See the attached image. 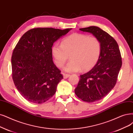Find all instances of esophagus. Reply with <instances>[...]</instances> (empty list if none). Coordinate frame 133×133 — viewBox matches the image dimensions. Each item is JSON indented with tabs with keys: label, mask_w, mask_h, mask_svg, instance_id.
<instances>
[{
	"label": "esophagus",
	"mask_w": 133,
	"mask_h": 133,
	"mask_svg": "<svg viewBox=\"0 0 133 133\" xmlns=\"http://www.w3.org/2000/svg\"><path fill=\"white\" fill-rule=\"evenodd\" d=\"M63 75V78H65V79H66V78H67L68 77L70 76V75L66 74V73H64Z\"/></svg>",
	"instance_id": "esophagus-1"
}]
</instances>
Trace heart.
<instances>
[{
    "instance_id": "obj_1",
    "label": "heart",
    "mask_w": 133,
    "mask_h": 133,
    "mask_svg": "<svg viewBox=\"0 0 133 133\" xmlns=\"http://www.w3.org/2000/svg\"><path fill=\"white\" fill-rule=\"evenodd\" d=\"M51 53L56 65L62 68L68 56L70 61L65 67L67 72L88 71L99 61L101 53V44L96 37L82 33H73L64 38L61 45L56 43L51 48Z\"/></svg>"
}]
</instances>
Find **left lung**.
Instances as JSON below:
<instances>
[{
    "instance_id": "left-lung-1",
    "label": "left lung",
    "mask_w": 133,
    "mask_h": 133,
    "mask_svg": "<svg viewBox=\"0 0 133 133\" xmlns=\"http://www.w3.org/2000/svg\"><path fill=\"white\" fill-rule=\"evenodd\" d=\"M79 30L92 34L101 44L99 61L90 71L80 76L75 90L79 99L93 102L102 99L115 86L122 65L121 54L115 39L99 27L90 26Z\"/></svg>"
}]
</instances>
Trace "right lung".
I'll use <instances>...</instances> for the list:
<instances>
[{
  "label": "right lung",
  "instance_id": "obj_1",
  "mask_svg": "<svg viewBox=\"0 0 133 133\" xmlns=\"http://www.w3.org/2000/svg\"><path fill=\"white\" fill-rule=\"evenodd\" d=\"M71 29L34 28L24 33L11 57L12 79L27 101L42 104L55 94L63 76L54 63V43Z\"/></svg>",
  "mask_w": 133,
  "mask_h": 133
}]
</instances>
